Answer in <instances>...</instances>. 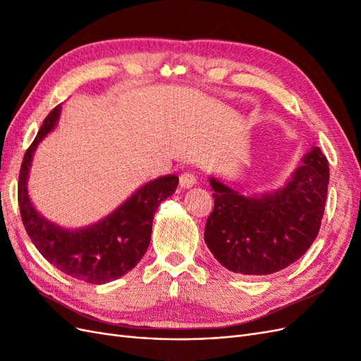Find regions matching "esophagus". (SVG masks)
I'll list each match as a JSON object with an SVG mask.
<instances>
[{"label":"esophagus","instance_id":"esophagus-1","mask_svg":"<svg viewBox=\"0 0 361 361\" xmlns=\"http://www.w3.org/2000/svg\"><path fill=\"white\" fill-rule=\"evenodd\" d=\"M179 183H180L182 188H191V187H194L195 183H197V178H195L194 173L185 171L179 176Z\"/></svg>","mask_w":361,"mask_h":361}]
</instances>
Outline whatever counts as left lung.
<instances>
[{
    "mask_svg": "<svg viewBox=\"0 0 361 361\" xmlns=\"http://www.w3.org/2000/svg\"><path fill=\"white\" fill-rule=\"evenodd\" d=\"M329 180V161L319 147L302 158L285 187L259 197L211 178L215 203L204 226L207 248L239 274L268 276L288 268L318 236Z\"/></svg>",
    "mask_w": 361,
    "mask_h": 361,
    "instance_id": "left-lung-1",
    "label": "left lung"
}]
</instances>
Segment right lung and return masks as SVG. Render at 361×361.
Instances as JSON below:
<instances>
[{
  "mask_svg": "<svg viewBox=\"0 0 361 361\" xmlns=\"http://www.w3.org/2000/svg\"><path fill=\"white\" fill-rule=\"evenodd\" d=\"M60 111L61 105H57L43 120L24 155L18 182L20 218L32 244L49 264L73 279L102 285L125 276L145 256L157 207L176 191L179 178L169 174L147 182L113 214L85 228L68 231L45 220L28 197L27 180L35 150L57 125Z\"/></svg>",
  "mask_w": 361,
  "mask_h": 361,
  "instance_id": "add662e5",
  "label": "right lung"
}]
</instances>
